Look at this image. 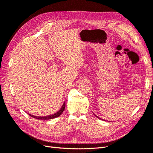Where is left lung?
Returning a JSON list of instances; mask_svg holds the SVG:
<instances>
[{"mask_svg": "<svg viewBox=\"0 0 153 153\" xmlns=\"http://www.w3.org/2000/svg\"><path fill=\"white\" fill-rule=\"evenodd\" d=\"M98 118H99V117H98Z\"/></svg>", "mask_w": 153, "mask_h": 153, "instance_id": "obj_1", "label": "left lung"}]
</instances>
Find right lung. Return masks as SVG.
<instances>
[{
  "label": "right lung",
  "instance_id": "obj_1",
  "mask_svg": "<svg viewBox=\"0 0 153 153\" xmlns=\"http://www.w3.org/2000/svg\"><path fill=\"white\" fill-rule=\"evenodd\" d=\"M65 105H66V103H64L62 106L61 109L60 110L59 112H57V113L54 114L53 115H48V116H46V117H36V116H34V115H32L30 114H29L30 116H31L33 118H35V119H41V120H47V119H53V118H55V117H57L59 116H60L62 114V113L63 112V111L64 110V108H65Z\"/></svg>",
  "mask_w": 153,
  "mask_h": 153
}]
</instances>
